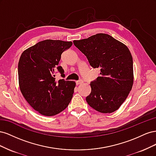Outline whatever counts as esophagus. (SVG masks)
Masks as SVG:
<instances>
[{"instance_id":"34e87169","label":"esophagus","mask_w":156,"mask_h":156,"mask_svg":"<svg viewBox=\"0 0 156 156\" xmlns=\"http://www.w3.org/2000/svg\"><path fill=\"white\" fill-rule=\"evenodd\" d=\"M83 83V80H79V81H76V84H77V85H79V84H81Z\"/></svg>"}]
</instances>
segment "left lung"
<instances>
[{"label": "left lung", "instance_id": "8db88e82", "mask_svg": "<svg viewBox=\"0 0 156 156\" xmlns=\"http://www.w3.org/2000/svg\"><path fill=\"white\" fill-rule=\"evenodd\" d=\"M73 44L87 56L94 68H100V76L91 82L88 104L101 113L118 110L126 100L133 84V58L127 47L111 36L99 33Z\"/></svg>", "mask_w": 156, "mask_h": 156}]
</instances>
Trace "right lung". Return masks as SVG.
I'll return each mask as SVG.
<instances>
[{
	"label": "right lung",
	"instance_id": "obj_1",
	"mask_svg": "<svg viewBox=\"0 0 156 156\" xmlns=\"http://www.w3.org/2000/svg\"><path fill=\"white\" fill-rule=\"evenodd\" d=\"M72 41L45 40L22 53L18 63L19 86L28 103L40 114L52 116L66 108L73 97L75 81H56L61 55L72 45Z\"/></svg>",
	"mask_w": 156,
	"mask_h": 156
}]
</instances>
